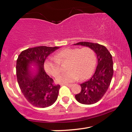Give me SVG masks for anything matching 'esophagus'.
I'll return each mask as SVG.
<instances>
[{"mask_svg":"<svg viewBox=\"0 0 132 132\" xmlns=\"http://www.w3.org/2000/svg\"><path fill=\"white\" fill-rule=\"evenodd\" d=\"M64 85L67 86H68V87H71V86H72V84H67V83H63V84H61V86H64Z\"/></svg>","mask_w":132,"mask_h":132,"instance_id":"1","label":"esophagus"}]
</instances>
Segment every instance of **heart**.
<instances>
[{
    "label": "heart",
    "mask_w": 132,
    "mask_h": 132,
    "mask_svg": "<svg viewBox=\"0 0 132 132\" xmlns=\"http://www.w3.org/2000/svg\"><path fill=\"white\" fill-rule=\"evenodd\" d=\"M69 63L68 71L57 77L60 83L72 82L79 79H85L92 75L96 64L94 51L89 47L81 48H65L56 54L55 57H50L45 61L46 72L53 77H57L61 72L60 63Z\"/></svg>",
    "instance_id": "b5f03b06"
}]
</instances>
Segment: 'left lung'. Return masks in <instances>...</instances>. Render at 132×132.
Returning a JSON list of instances; mask_svg holds the SVG:
<instances>
[{
  "label": "left lung",
  "instance_id": "left-lung-1",
  "mask_svg": "<svg viewBox=\"0 0 132 132\" xmlns=\"http://www.w3.org/2000/svg\"><path fill=\"white\" fill-rule=\"evenodd\" d=\"M75 45L89 47L97 54L98 63L94 74L90 79L81 84V92L75 95L81 104H95L102 99L111 82L113 73L112 57L105 46L98 43L82 42Z\"/></svg>",
  "mask_w": 132,
  "mask_h": 132
}]
</instances>
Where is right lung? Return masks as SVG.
<instances>
[{"label": "right lung", "mask_w": 132, "mask_h": 132, "mask_svg": "<svg viewBox=\"0 0 132 132\" xmlns=\"http://www.w3.org/2000/svg\"><path fill=\"white\" fill-rule=\"evenodd\" d=\"M60 47L41 46L28 48L22 51L16 60V74L17 81L24 97L31 105L37 107H49L54 104L58 96L60 85L44 69L46 57ZM35 65L38 70L35 74L29 69Z\"/></svg>", "instance_id": "1"}]
</instances>
